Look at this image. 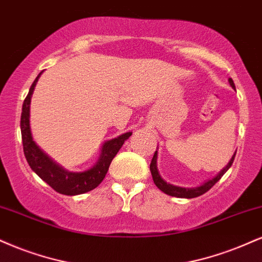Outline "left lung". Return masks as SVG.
I'll return each mask as SVG.
<instances>
[{
    "instance_id": "8db88e82",
    "label": "left lung",
    "mask_w": 262,
    "mask_h": 262,
    "mask_svg": "<svg viewBox=\"0 0 262 262\" xmlns=\"http://www.w3.org/2000/svg\"><path fill=\"white\" fill-rule=\"evenodd\" d=\"M228 80H229V84H231V86L233 88V89H235V85H234V83H233L232 78H229ZM235 152H237V151H235ZM235 152H234V155L232 156L231 161L228 162V165H227L225 168H223L222 171L219 173V174L215 176L213 178L209 179L207 182H205L204 184H201V185H199V187H195V188L177 187V185L169 184V183L163 181V179L161 178V176H160L159 169H157V151H155L152 160H151L150 171H151V174H152V179H154V183H155V185L160 189V190L163 191L165 194L171 195V196H176V198H185V199H193V198L200 196V195L206 193L207 190H210V189L212 188L213 185H215L216 183L220 181V179H221L222 176L225 174L227 171H228L229 167L232 166L233 161H234Z\"/></svg>"
}]
</instances>
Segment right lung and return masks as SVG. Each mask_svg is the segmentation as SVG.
I'll return each instance as SVG.
<instances>
[{
    "instance_id": "obj_1",
    "label": "right lung",
    "mask_w": 262,
    "mask_h": 262,
    "mask_svg": "<svg viewBox=\"0 0 262 262\" xmlns=\"http://www.w3.org/2000/svg\"><path fill=\"white\" fill-rule=\"evenodd\" d=\"M41 73L31 84L29 93L23 102V108H21L20 130L25 159L29 163L30 168L57 193L63 195H79L88 193V191L95 189L103 181L113 157L117 155L124 141L130 137L132 132L119 135L115 139L107 140L102 145L99 160L91 168L83 172H69L64 169L37 146L35 141L33 140V135H31L29 121L30 100Z\"/></svg>"
}]
</instances>
